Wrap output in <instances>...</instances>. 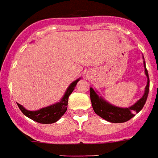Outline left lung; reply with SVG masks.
Returning <instances> with one entry per match:
<instances>
[{
	"instance_id": "obj_1",
	"label": "left lung",
	"mask_w": 158,
	"mask_h": 158,
	"mask_svg": "<svg viewBox=\"0 0 158 158\" xmlns=\"http://www.w3.org/2000/svg\"><path fill=\"white\" fill-rule=\"evenodd\" d=\"M143 66H144L145 74L148 77V81L147 85L145 87L144 94L141 99H139L135 104L129 108H119L107 102L105 99L99 96L92 87H90L89 94H90V100L94 113L106 121L113 123L126 122L131 119L135 113H138L143 108L149 91V77L145 66V61H143Z\"/></svg>"
}]
</instances>
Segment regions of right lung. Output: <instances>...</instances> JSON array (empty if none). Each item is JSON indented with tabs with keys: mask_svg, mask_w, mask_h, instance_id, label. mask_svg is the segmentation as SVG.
Masks as SVG:
<instances>
[{
	"mask_svg": "<svg viewBox=\"0 0 158 158\" xmlns=\"http://www.w3.org/2000/svg\"><path fill=\"white\" fill-rule=\"evenodd\" d=\"M81 78L74 81L71 85H69L67 89L64 97L58 103L48 106L45 108H41L36 111H29L24 108L21 104L17 103L19 108L26 117H29L30 119L33 120L35 122L41 123V124H51L55 123L60 119V117L65 113L68 108V103H69V97L73 91V89L77 85V83L79 81Z\"/></svg>",
	"mask_w": 158,
	"mask_h": 158,
	"instance_id": "1",
	"label": "right lung"
}]
</instances>
